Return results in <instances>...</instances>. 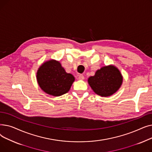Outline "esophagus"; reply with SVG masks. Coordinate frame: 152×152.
Here are the masks:
<instances>
[{
  "label": "esophagus",
  "instance_id": "esophagus-1",
  "mask_svg": "<svg viewBox=\"0 0 152 152\" xmlns=\"http://www.w3.org/2000/svg\"><path fill=\"white\" fill-rule=\"evenodd\" d=\"M78 79L79 80H83V79H84V76L83 75H79L78 76Z\"/></svg>",
  "mask_w": 152,
  "mask_h": 152
}]
</instances>
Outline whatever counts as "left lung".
Instances as JSON below:
<instances>
[{
  "instance_id": "8db88e82",
  "label": "left lung",
  "mask_w": 152,
  "mask_h": 152,
  "mask_svg": "<svg viewBox=\"0 0 152 152\" xmlns=\"http://www.w3.org/2000/svg\"><path fill=\"white\" fill-rule=\"evenodd\" d=\"M122 82L120 71L112 65L102 67L96 71L94 76L88 79V83L94 92L102 97L113 95L119 89Z\"/></svg>"
}]
</instances>
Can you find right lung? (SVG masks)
Returning <instances> with one entry per match:
<instances>
[{"mask_svg": "<svg viewBox=\"0 0 152 152\" xmlns=\"http://www.w3.org/2000/svg\"><path fill=\"white\" fill-rule=\"evenodd\" d=\"M37 80L45 92L53 96H60L69 91L75 77L66 73L58 61L50 60L39 68Z\"/></svg>", "mask_w": 152, "mask_h": 152, "instance_id": "obj_1", "label": "right lung"}]
</instances>
